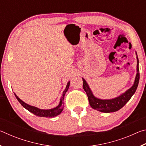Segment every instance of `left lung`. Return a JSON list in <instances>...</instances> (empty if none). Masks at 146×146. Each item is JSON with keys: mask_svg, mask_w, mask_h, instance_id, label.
Returning a JSON list of instances; mask_svg holds the SVG:
<instances>
[{"mask_svg": "<svg viewBox=\"0 0 146 146\" xmlns=\"http://www.w3.org/2000/svg\"><path fill=\"white\" fill-rule=\"evenodd\" d=\"M137 75L135 79V82L131 88L127 90L124 93L121 94L120 95L117 97H115L111 99H100V98H97L93 95L92 91L89 86L88 84L86 82L84 78H82L83 80V88L87 94L89 102L91 107L94 110H96L102 113H112L115 112L117 111L120 110L125 106L128 101L130 100L132 96L134 95L136 90H137L138 82H139L140 79V73H139V68H138V58L137 56Z\"/></svg>", "mask_w": 146, "mask_h": 146, "instance_id": "left-lung-1", "label": "left lung"}]
</instances>
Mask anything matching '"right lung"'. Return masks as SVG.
<instances>
[{
  "label": "right lung",
  "mask_w": 146,
  "mask_h": 146,
  "mask_svg": "<svg viewBox=\"0 0 146 146\" xmlns=\"http://www.w3.org/2000/svg\"><path fill=\"white\" fill-rule=\"evenodd\" d=\"M70 81L68 82L67 86H66V89L64 90L63 91L62 95V97L60 99V102H59V104L56 106V107L54 108L53 109H50V110H41V109H39L36 107H35V106H32L28 104L25 103L23 102V100L17 97V95L15 93V95L17 98V99L18 100L20 104L23 106V107L26 109L27 110H28L29 112H31L34 114L35 115L38 116V117H56V116L60 115L62 113V111H63V109L64 107V96H65L66 93L67 92L69 87H70Z\"/></svg>",
  "instance_id": "right-lung-1"
}]
</instances>
